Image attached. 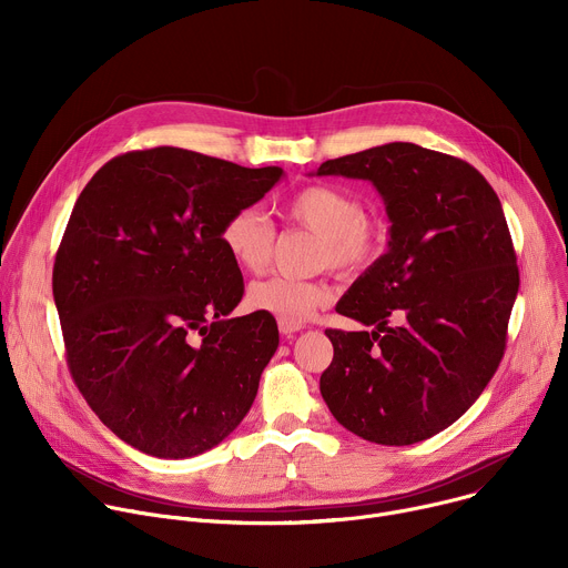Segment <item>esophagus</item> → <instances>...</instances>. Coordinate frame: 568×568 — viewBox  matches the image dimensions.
<instances>
[{"label":"esophagus","mask_w":568,"mask_h":568,"mask_svg":"<svg viewBox=\"0 0 568 568\" xmlns=\"http://www.w3.org/2000/svg\"><path fill=\"white\" fill-rule=\"evenodd\" d=\"M278 331L283 339H292L298 331H303V323H290V321H278Z\"/></svg>","instance_id":"esophagus-1"}]
</instances>
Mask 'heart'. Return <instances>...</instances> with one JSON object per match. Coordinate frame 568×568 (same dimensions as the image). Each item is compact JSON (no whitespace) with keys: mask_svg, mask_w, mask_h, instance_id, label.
Listing matches in <instances>:
<instances>
[{"mask_svg":"<svg viewBox=\"0 0 568 568\" xmlns=\"http://www.w3.org/2000/svg\"><path fill=\"white\" fill-rule=\"evenodd\" d=\"M364 202L348 189L314 184L298 191L283 204V217L318 235V265L355 276L371 270L388 247V224L382 217L364 215ZM276 229L256 209L231 211L220 226V242L229 258L250 274L263 272L274 252ZM333 292L321 281L272 276L250 290V305L278 321L301 323L318 307L328 305Z\"/></svg>","mask_w":568,"mask_h":568,"instance_id":"b5f03b06","label":"heart"}]
</instances>
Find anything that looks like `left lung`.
Segmentation results:
<instances>
[{
	"instance_id": "1",
	"label": "left lung",
	"mask_w": 568,
	"mask_h": 568,
	"mask_svg": "<svg viewBox=\"0 0 568 568\" xmlns=\"http://www.w3.org/2000/svg\"><path fill=\"white\" fill-rule=\"evenodd\" d=\"M316 175L373 182L390 220L388 252L337 303L373 331H326L335 357L321 395L364 440L432 438L471 407L506 351L519 267L501 202L467 161L402 141L323 161Z\"/></svg>"
}]
</instances>
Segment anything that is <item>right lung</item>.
Listing matches in <instances>:
<instances>
[{"label":"right lung","instance_id":"1","mask_svg":"<svg viewBox=\"0 0 568 568\" xmlns=\"http://www.w3.org/2000/svg\"><path fill=\"white\" fill-rule=\"evenodd\" d=\"M283 169L159 145L110 159L75 200L53 265L69 373L121 440L156 458L222 443L252 409L278 348L220 242Z\"/></svg>","mask_w":568,"mask_h":568}]
</instances>
